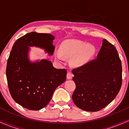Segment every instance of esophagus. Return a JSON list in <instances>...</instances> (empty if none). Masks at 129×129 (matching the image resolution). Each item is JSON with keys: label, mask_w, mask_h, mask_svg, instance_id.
Masks as SVG:
<instances>
[{"label": "esophagus", "mask_w": 129, "mask_h": 129, "mask_svg": "<svg viewBox=\"0 0 129 129\" xmlns=\"http://www.w3.org/2000/svg\"><path fill=\"white\" fill-rule=\"evenodd\" d=\"M72 77H73V75H72V73L71 72H69L67 73V79H71L72 78Z\"/></svg>", "instance_id": "esophagus-1"}]
</instances>
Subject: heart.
<instances>
[{"instance_id": "1", "label": "heart", "mask_w": 129, "mask_h": 129, "mask_svg": "<svg viewBox=\"0 0 129 129\" xmlns=\"http://www.w3.org/2000/svg\"><path fill=\"white\" fill-rule=\"evenodd\" d=\"M94 52L92 45H87L85 42L75 40H67L60 45V51L56 50L54 56L57 59L62 60L63 57L72 59L73 66L79 67L86 63Z\"/></svg>"}]
</instances>
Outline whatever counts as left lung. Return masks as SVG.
I'll use <instances>...</instances> for the list:
<instances>
[{
	"mask_svg": "<svg viewBox=\"0 0 129 129\" xmlns=\"http://www.w3.org/2000/svg\"><path fill=\"white\" fill-rule=\"evenodd\" d=\"M76 89L75 104L88 112H97L113 101L122 85L121 61L115 46L103 39L97 57L72 70Z\"/></svg>",
	"mask_w": 129,
	"mask_h": 129,
	"instance_id": "obj_1",
	"label": "left lung"
}]
</instances>
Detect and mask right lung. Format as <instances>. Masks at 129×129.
Returning <instances> with one entry per match:
<instances>
[{"mask_svg": "<svg viewBox=\"0 0 129 129\" xmlns=\"http://www.w3.org/2000/svg\"><path fill=\"white\" fill-rule=\"evenodd\" d=\"M54 39L50 34L31 32L13 46L6 69L8 86L13 100L25 109L39 110L45 107L56 88L66 81V69H56L47 59L31 62L28 57L29 47L44 48L52 55Z\"/></svg>", "mask_w": 129, "mask_h": 129, "instance_id": "add662e5", "label": "right lung"}]
</instances>
